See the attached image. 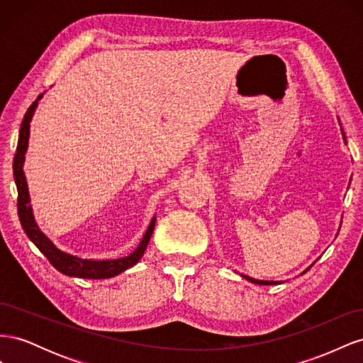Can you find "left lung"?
I'll use <instances>...</instances> for the list:
<instances>
[{"instance_id":"1","label":"left lung","mask_w":363,"mask_h":363,"mask_svg":"<svg viewBox=\"0 0 363 363\" xmlns=\"http://www.w3.org/2000/svg\"><path fill=\"white\" fill-rule=\"evenodd\" d=\"M340 131H342V136H344V140H345L344 130L340 128ZM345 144H347V140H345ZM312 265H313V263H312ZM309 268H311V267H309ZM309 268H307V269H309ZM307 269H306V271H307ZM306 271H304V272H306ZM304 272H303V274H304ZM242 277H244V279H247V280H248V281H251V283L263 284V286H267V284H279V283H281V281H272V280H271V281H268V280H256V279H251V277H248V276H244V274H242Z\"/></svg>"}]
</instances>
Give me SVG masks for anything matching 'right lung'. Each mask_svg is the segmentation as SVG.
Here are the masks:
<instances>
[{
	"mask_svg": "<svg viewBox=\"0 0 363 363\" xmlns=\"http://www.w3.org/2000/svg\"><path fill=\"white\" fill-rule=\"evenodd\" d=\"M42 96L43 94L38 96V100L28 107L27 113L24 115L23 124H21V130H19L16 155L13 159V175H15L16 188H18V215H19L21 225H23L24 232L30 238L31 242L35 244L42 255L50 260L51 265L62 274H65V276L80 277V279L115 277L118 274L124 272L125 269L136 265V263L140 260V257L144 256L147 245L150 242V238L152 235V230H155L156 216H152L147 232L144 238L140 239L138 248L133 252H130V255L125 257L107 259V260L83 259L79 256L69 255L67 251H62L60 248L54 245L52 240L43 233L39 228V225L36 224V219H35V215H33V208L30 204L28 186L24 175V162H26V152L28 148V138H30V123Z\"/></svg>",
	"mask_w": 363,
	"mask_h": 363,
	"instance_id": "add662e5",
	"label": "right lung"
}]
</instances>
